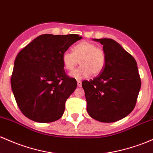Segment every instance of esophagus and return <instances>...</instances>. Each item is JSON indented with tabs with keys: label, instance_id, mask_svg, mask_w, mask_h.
Masks as SVG:
<instances>
[{
	"label": "esophagus",
	"instance_id": "1",
	"mask_svg": "<svg viewBox=\"0 0 153 153\" xmlns=\"http://www.w3.org/2000/svg\"><path fill=\"white\" fill-rule=\"evenodd\" d=\"M77 85H78V87H81V85H82L81 80H77Z\"/></svg>",
	"mask_w": 153,
	"mask_h": 153
}]
</instances>
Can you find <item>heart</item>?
Returning a JSON list of instances; mask_svg holds the SVG:
<instances>
[{
	"mask_svg": "<svg viewBox=\"0 0 153 153\" xmlns=\"http://www.w3.org/2000/svg\"><path fill=\"white\" fill-rule=\"evenodd\" d=\"M62 59L64 68L68 71H73L79 62L81 66L70 73V76L75 79H83L88 78L91 73L97 75L102 73L106 64V55L102 48L83 41L73 47V53L64 52Z\"/></svg>",
	"mask_w": 153,
	"mask_h": 153,
	"instance_id": "1",
	"label": "heart"
}]
</instances>
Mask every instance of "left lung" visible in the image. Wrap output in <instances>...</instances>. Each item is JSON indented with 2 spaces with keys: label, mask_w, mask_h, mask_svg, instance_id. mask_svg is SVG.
Listing matches in <instances>:
<instances>
[{
  "label": "left lung",
  "mask_w": 153,
  "mask_h": 153,
  "mask_svg": "<svg viewBox=\"0 0 153 153\" xmlns=\"http://www.w3.org/2000/svg\"><path fill=\"white\" fill-rule=\"evenodd\" d=\"M93 40L103 46L106 64L94 79L82 82L87 112L95 120L112 123L126 117L135 107L141 88L137 64L114 40Z\"/></svg>",
  "instance_id": "8db88e82"
}]
</instances>
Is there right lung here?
<instances>
[{
  "label": "right lung",
  "mask_w": 153,
  "mask_h": 153,
  "mask_svg": "<svg viewBox=\"0 0 153 153\" xmlns=\"http://www.w3.org/2000/svg\"><path fill=\"white\" fill-rule=\"evenodd\" d=\"M81 38L76 34H43L18 53L11 89L21 112L30 120L50 123L62 116L77 82L65 73L62 56Z\"/></svg>",
  "instance_id": "add662e5"
}]
</instances>
